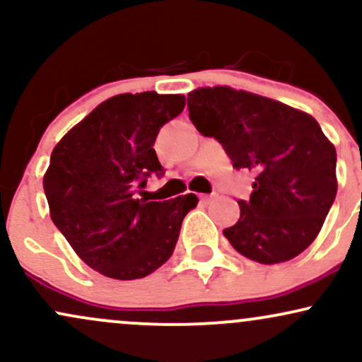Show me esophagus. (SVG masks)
<instances>
[{
    "label": "esophagus",
    "instance_id": "esophagus-1",
    "mask_svg": "<svg viewBox=\"0 0 362 362\" xmlns=\"http://www.w3.org/2000/svg\"><path fill=\"white\" fill-rule=\"evenodd\" d=\"M211 201H213V195H206V194L201 195L202 204H211Z\"/></svg>",
    "mask_w": 362,
    "mask_h": 362
}]
</instances>
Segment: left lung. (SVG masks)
<instances>
[{"instance_id":"8db88e82","label":"left lung","mask_w":362,"mask_h":362,"mask_svg":"<svg viewBox=\"0 0 362 362\" xmlns=\"http://www.w3.org/2000/svg\"><path fill=\"white\" fill-rule=\"evenodd\" d=\"M189 117L216 138L235 168L255 173L250 201L223 231L247 259L288 262L315 242L337 194L335 146L306 112L231 86H204L187 97Z\"/></svg>"}]
</instances>
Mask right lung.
I'll return each mask as SVG.
<instances>
[{
	"instance_id": "1",
	"label": "right lung",
	"mask_w": 362,
	"mask_h": 362,
	"mask_svg": "<svg viewBox=\"0 0 362 362\" xmlns=\"http://www.w3.org/2000/svg\"><path fill=\"white\" fill-rule=\"evenodd\" d=\"M184 107V95H115L52 149L44 173L49 214L76 255L102 276L131 281L155 272L172 257L182 221L197 206L195 194L163 202L134 194L149 173L163 175L153 144Z\"/></svg>"
}]
</instances>
